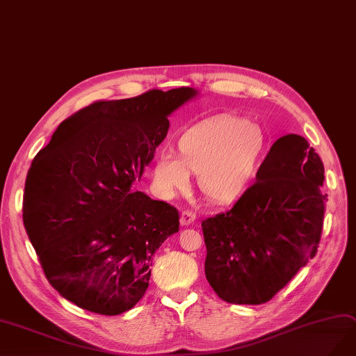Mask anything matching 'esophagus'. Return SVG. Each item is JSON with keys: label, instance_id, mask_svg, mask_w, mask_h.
<instances>
[{"label": "esophagus", "instance_id": "34e87169", "mask_svg": "<svg viewBox=\"0 0 356 356\" xmlns=\"http://www.w3.org/2000/svg\"><path fill=\"white\" fill-rule=\"evenodd\" d=\"M195 220H196V213L191 211V209H186V211H183L180 216V225L189 226V225H193Z\"/></svg>", "mask_w": 356, "mask_h": 356}]
</instances>
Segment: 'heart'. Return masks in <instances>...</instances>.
<instances>
[{
	"mask_svg": "<svg viewBox=\"0 0 356 356\" xmlns=\"http://www.w3.org/2000/svg\"><path fill=\"white\" fill-rule=\"evenodd\" d=\"M177 154L163 151L152 165V183L170 200L191 188L200 175V188L216 202L238 200L252 181L266 149L258 124L239 115L209 117L191 126L177 139Z\"/></svg>",
	"mask_w": 356,
	"mask_h": 356,
	"instance_id": "heart-1",
	"label": "heart"
}]
</instances>
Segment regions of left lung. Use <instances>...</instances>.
Returning <instances> with one entry per match:
<instances>
[{
    "label": "left lung",
    "mask_w": 356,
    "mask_h": 356,
    "mask_svg": "<svg viewBox=\"0 0 356 356\" xmlns=\"http://www.w3.org/2000/svg\"><path fill=\"white\" fill-rule=\"evenodd\" d=\"M324 165L305 138L286 135L232 209L202 220L205 275L229 304H266L317 254Z\"/></svg>",
    "instance_id": "8db88e82"
}]
</instances>
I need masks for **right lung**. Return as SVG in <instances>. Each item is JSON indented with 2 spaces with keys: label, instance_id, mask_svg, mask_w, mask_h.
I'll return each mask as SVG.
<instances>
[{
  "label": "right lung",
  "instance_id": "add662e5",
  "mask_svg": "<svg viewBox=\"0 0 356 356\" xmlns=\"http://www.w3.org/2000/svg\"><path fill=\"white\" fill-rule=\"evenodd\" d=\"M192 88L97 101L57 127L24 183L23 222L56 291L79 308L118 315L149 284L152 255L179 232V211L135 192Z\"/></svg>",
  "mask_w": 356,
  "mask_h": 356
}]
</instances>
